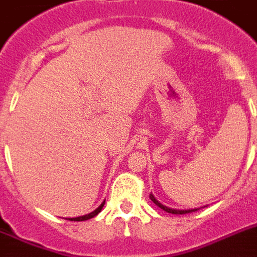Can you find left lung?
I'll use <instances>...</instances> for the list:
<instances>
[{"label":"left lung","mask_w":257,"mask_h":257,"mask_svg":"<svg viewBox=\"0 0 257 257\" xmlns=\"http://www.w3.org/2000/svg\"><path fill=\"white\" fill-rule=\"evenodd\" d=\"M150 199L153 201V203L156 204V205H157V207L161 208V209H162V210H165V212H168V213H173V214H186V213H191V212H196V210H197V208H196V209H187V210L172 209V208H168V207H165V205H162L161 203H159V201L156 200L155 196H153L152 194H150Z\"/></svg>","instance_id":"left-lung-1"}]
</instances>
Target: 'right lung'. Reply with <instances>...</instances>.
<instances>
[{
	"instance_id": "add662e5",
	"label": "right lung",
	"mask_w": 257,
	"mask_h": 257,
	"mask_svg": "<svg viewBox=\"0 0 257 257\" xmlns=\"http://www.w3.org/2000/svg\"><path fill=\"white\" fill-rule=\"evenodd\" d=\"M104 204H105V201L101 204V205H100V207L97 208V209L93 210V212H91V213H89V214H85V216H80V217H75V218H69V220H71V221H85V220H89V218L97 216V214L100 213V212H101L102 207H104Z\"/></svg>"
}]
</instances>
